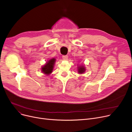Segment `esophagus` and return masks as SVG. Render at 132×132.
Returning <instances> with one entry per match:
<instances>
[{"mask_svg": "<svg viewBox=\"0 0 132 132\" xmlns=\"http://www.w3.org/2000/svg\"><path fill=\"white\" fill-rule=\"evenodd\" d=\"M63 58L64 60H67L68 59V56L67 55H63Z\"/></svg>", "mask_w": 132, "mask_h": 132, "instance_id": "34e87169", "label": "esophagus"}]
</instances>
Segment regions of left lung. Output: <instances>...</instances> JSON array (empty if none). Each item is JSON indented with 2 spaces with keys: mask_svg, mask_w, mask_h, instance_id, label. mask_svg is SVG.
I'll return each mask as SVG.
<instances>
[{
  "mask_svg": "<svg viewBox=\"0 0 132 132\" xmlns=\"http://www.w3.org/2000/svg\"><path fill=\"white\" fill-rule=\"evenodd\" d=\"M77 70H78V73L79 74H83L85 72L86 69H85V67L83 65H81V66H78Z\"/></svg>",
  "mask_w": 132,
  "mask_h": 132,
  "instance_id": "left-lung-1",
  "label": "left lung"
}]
</instances>
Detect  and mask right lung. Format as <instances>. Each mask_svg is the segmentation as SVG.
Returning a JSON list of instances; mask_svg holds the SVG:
<instances>
[{"mask_svg":"<svg viewBox=\"0 0 132 132\" xmlns=\"http://www.w3.org/2000/svg\"><path fill=\"white\" fill-rule=\"evenodd\" d=\"M56 60V59L54 58H51L50 60H48L45 65H44L42 67V72L46 75H49V74H50L52 72V71H53Z\"/></svg>","mask_w":132,"mask_h":132,"instance_id":"right-lung-1","label":"right lung"}]
</instances>
